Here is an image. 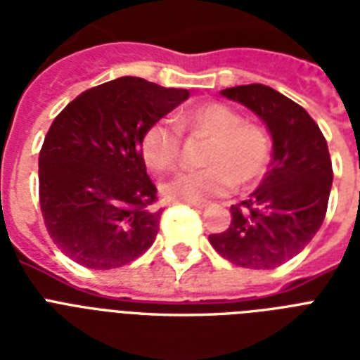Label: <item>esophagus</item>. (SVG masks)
<instances>
[{
    "instance_id": "esophagus-1",
    "label": "esophagus",
    "mask_w": 360,
    "mask_h": 360,
    "mask_svg": "<svg viewBox=\"0 0 360 360\" xmlns=\"http://www.w3.org/2000/svg\"><path fill=\"white\" fill-rule=\"evenodd\" d=\"M186 205H191V207H194V209H203L205 207V203L203 202H185Z\"/></svg>"
}]
</instances>
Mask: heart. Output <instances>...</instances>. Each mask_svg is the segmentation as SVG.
I'll list each match as a JSON object with an SVG mask.
<instances>
[{
  "mask_svg": "<svg viewBox=\"0 0 360 360\" xmlns=\"http://www.w3.org/2000/svg\"><path fill=\"white\" fill-rule=\"evenodd\" d=\"M181 123L209 136L202 169H183L160 183V194L169 202H203L222 196L237 183L256 181L269 164L267 134L254 124L243 123L236 110L222 103H207L181 114ZM181 134L169 120H157L141 136L140 149L146 164L155 172L174 166L179 157Z\"/></svg>",
  "mask_w": 360,
  "mask_h": 360,
  "instance_id": "obj_1",
  "label": "heart"
}]
</instances>
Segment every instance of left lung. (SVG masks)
<instances>
[{
	"label": "left lung",
	"instance_id": "1",
	"mask_svg": "<svg viewBox=\"0 0 360 360\" xmlns=\"http://www.w3.org/2000/svg\"><path fill=\"white\" fill-rule=\"evenodd\" d=\"M220 95L265 123L273 160L262 185L230 207V228L209 236V243L239 267L274 269L297 256L323 224L333 186L327 140L307 110L273 87L250 84Z\"/></svg>",
	"mask_w": 360,
	"mask_h": 360
}]
</instances>
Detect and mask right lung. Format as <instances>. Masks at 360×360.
I'll return each mask as SVG.
<instances>
[{
  "label": "right lung",
  "mask_w": 360,
  "mask_h": 360,
  "mask_svg": "<svg viewBox=\"0 0 360 360\" xmlns=\"http://www.w3.org/2000/svg\"><path fill=\"white\" fill-rule=\"evenodd\" d=\"M188 89L123 76L80 93L53 120L39 155V198L58 248L87 269L123 267L155 243L162 209L146 172V129Z\"/></svg>",
  "instance_id": "add662e5"
}]
</instances>
